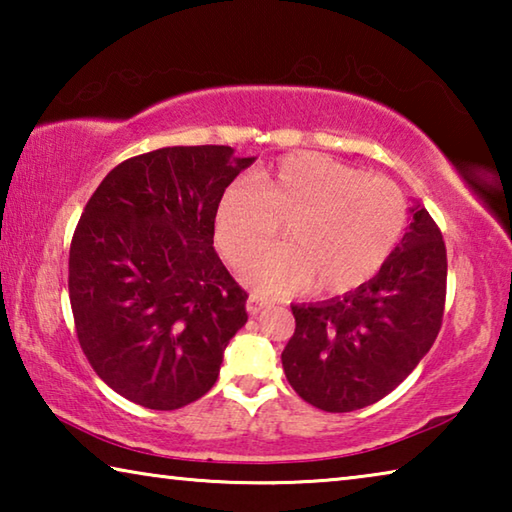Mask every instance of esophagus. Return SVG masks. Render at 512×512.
Here are the masks:
<instances>
[{"mask_svg":"<svg viewBox=\"0 0 512 512\" xmlns=\"http://www.w3.org/2000/svg\"><path fill=\"white\" fill-rule=\"evenodd\" d=\"M266 307H268V302H266L264 298L255 296V293H253V296H250V298H248V302H246V309H248V314H250V316H257L259 311L266 309Z\"/></svg>","mask_w":512,"mask_h":512,"instance_id":"obj_1","label":"esophagus"}]
</instances>
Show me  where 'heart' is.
<instances>
[{
	"mask_svg": "<svg viewBox=\"0 0 512 512\" xmlns=\"http://www.w3.org/2000/svg\"><path fill=\"white\" fill-rule=\"evenodd\" d=\"M406 198L384 178L320 153H289L253 183L237 180L214 210V239L232 266L271 244L287 223L289 244L244 266V280L268 296L316 284L348 293L379 273L406 225Z\"/></svg>",
	"mask_w": 512,
	"mask_h": 512,
	"instance_id": "b5f03b06",
	"label": "heart"
}]
</instances>
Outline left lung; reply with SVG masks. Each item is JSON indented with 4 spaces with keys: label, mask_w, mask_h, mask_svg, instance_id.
I'll return each mask as SVG.
<instances>
[{
    "label": "left lung",
    "mask_w": 512,
    "mask_h": 512,
    "mask_svg": "<svg viewBox=\"0 0 512 512\" xmlns=\"http://www.w3.org/2000/svg\"><path fill=\"white\" fill-rule=\"evenodd\" d=\"M379 273L345 296L291 305L296 332L282 368L302 400L327 413L379 402L431 350L443 325L447 250L424 207Z\"/></svg>",
    "instance_id": "obj_1"
}]
</instances>
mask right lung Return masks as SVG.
<instances>
[{
	"label": "right lung",
	"instance_id": "add662e5",
	"mask_svg": "<svg viewBox=\"0 0 512 512\" xmlns=\"http://www.w3.org/2000/svg\"><path fill=\"white\" fill-rule=\"evenodd\" d=\"M255 158L167 146L117 164L69 248L81 350L112 391L153 411L203 397L246 325L248 293L214 250L221 194Z\"/></svg>",
	"mask_w": 512,
	"mask_h": 512
}]
</instances>
